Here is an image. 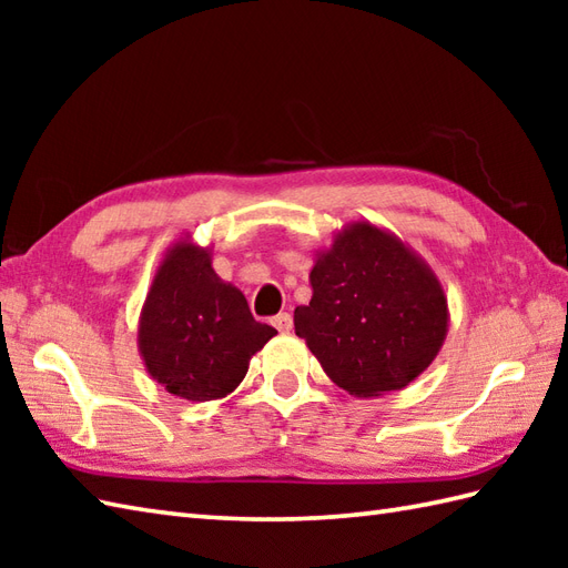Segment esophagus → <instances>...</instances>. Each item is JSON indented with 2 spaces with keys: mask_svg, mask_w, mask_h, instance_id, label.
I'll list each match as a JSON object with an SVG mask.
<instances>
[{
  "mask_svg": "<svg viewBox=\"0 0 568 568\" xmlns=\"http://www.w3.org/2000/svg\"><path fill=\"white\" fill-rule=\"evenodd\" d=\"M271 324H273V327H275L277 332H281V334H287V332L293 329V317L287 315V312H281V315H275V317L271 320Z\"/></svg>",
  "mask_w": 568,
  "mask_h": 568,
  "instance_id": "34e87169",
  "label": "esophagus"
}]
</instances>
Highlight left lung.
I'll list each match as a JSON object with an SVG mask.
<instances>
[{
	"mask_svg": "<svg viewBox=\"0 0 568 568\" xmlns=\"http://www.w3.org/2000/svg\"><path fill=\"white\" fill-rule=\"evenodd\" d=\"M295 334L354 397L400 390L437 358L449 305L437 273L388 229L356 220L315 251Z\"/></svg>",
	"mask_w": 568,
	"mask_h": 568,
	"instance_id": "1",
	"label": "left lung"
}]
</instances>
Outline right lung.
<instances>
[{"mask_svg":"<svg viewBox=\"0 0 568 568\" xmlns=\"http://www.w3.org/2000/svg\"><path fill=\"white\" fill-rule=\"evenodd\" d=\"M277 332L253 320L244 293L212 268V248L180 236L165 251L139 317L149 376L192 403L220 400Z\"/></svg>","mask_w":568,"mask_h":568,"instance_id":"right-lung-1","label":"right lung"}]
</instances>
